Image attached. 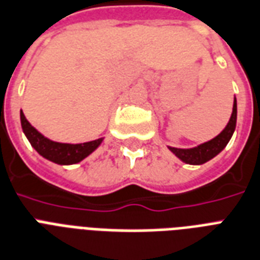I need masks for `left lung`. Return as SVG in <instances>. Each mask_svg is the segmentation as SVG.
Wrapping results in <instances>:
<instances>
[{
	"mask_svg": "<svg viewBox=\"0 0 260 260\" xmlns=\"http://www.w3.org/2000/svg\"><path fill=\"white\" fill-rule=\"evenodd\" d=\"M236 119H237V103L236 98L233 100V110L231 119H229L228 124L225 126V128L214 137L213 140L203 142V144L195 146V148L190 149H179L168 146L171 152L174 153L175 156L180 158L183 162L186 164H192V166H201L203 162L212 160L213 157H216L217 154L222 150V149L228 145L229 140L232 138L233 132L236 128Z\"/></svg>",
	"mask_w": 260,
	"mask_h": 260,
	"instance_id": "obj_1",
	"label": "left lung"
}]
</instances>
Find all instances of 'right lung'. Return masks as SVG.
I'll return each instance as SVG.
<instances>
[{
	"instance_id": "right-lung-1",
	"label": "right lung",
	"mask_w": 260,
	"mask_h": 260,
	"mask_svg": "<svg viewBox=\"0 0 260 260\" xmlns=\"http://www.w3.org/2000/svg\"><path fill=\"white\" fill-rule=\"evenodd\" d=\"M20 119H21V127L25 137L32 145V148L39 153L40 156L47 158L50 161L59 164V166H70L76 164L88 157L90 153L94 152L103 142V138H98L84 144H62L55 142L46 138L43 134H40L34 126H32L24 116L23 111L20 112Z\"/></svg>"
}]
</instances>
